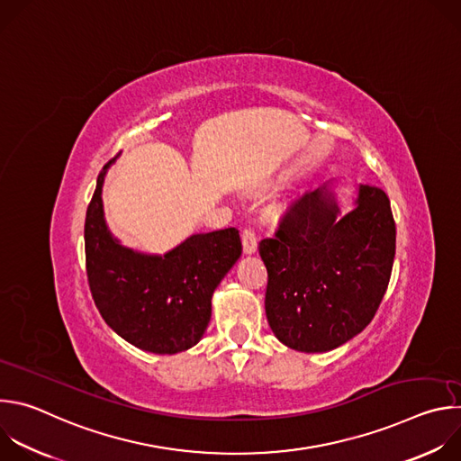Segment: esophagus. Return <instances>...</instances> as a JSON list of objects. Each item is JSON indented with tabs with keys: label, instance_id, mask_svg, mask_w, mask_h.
<instances>
[{
	"label": "esophagus",
	"instance_id": "esophagus-1",
	"mask_svg": "<svg viewBox=\"0 0 461 461\" xmlns=\"http://www.w3.org/2000/svg\"><path fill=\"white\" fill-rule=\"evenodd\" d=\"M242 248H244L246 255H251L257 251V237L251 228L242 230Z\"/></svg>",
	"mask_w": 461,
	"mask_h": 461
}]
</instances>
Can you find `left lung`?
I'll list each match as a JSON object with an SVG mask.
<instances>
[{
	"instance_id": "8db88e82",
	"label": "left lung",
	"mask_w": 461,
	"mask_h": 461,
	"mask_svg": "<svg viewBox=\"0 0 461 461\" xmlns=\"http://www.w3.org/2000/svg\"><path fill=\"white\" fill-rule=\"evenodd\" d=\"M258 253L276 338L299 352L334 350L365 330L386 292L396 255L388 196L361 184L356 208L339 217L334 191L322 185L290 204Z\"/></svg>"
}]
</instances>
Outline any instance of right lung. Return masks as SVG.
Segmentation results:
<instances>
[{
	"label": "right lung",
	"mask_w": 461,
	"mask_h": 461,
	"mask_svg": "<svg viewBox=\"0 0 461 461\" xmlns=\"http://www.w3.org/2000/svg\"><path fill=\"white\" fill-rule=\"evenodd\" d=\"M98 175L86 215V267L95 304L113 330L153 354H178L201 341L212 297L242 253L239 230L196 233L164 255L123 248L107 230Z\"/></svg>",
	"instance_id": "1"
}]
</instances>
